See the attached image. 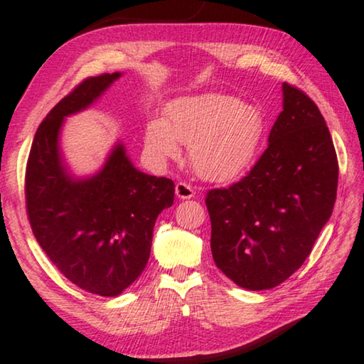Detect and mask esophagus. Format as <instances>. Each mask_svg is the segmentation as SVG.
<instances>
[{
    "instance_id": "obj_1",
    "label": "esophagus",
    "mask_w": 364,
    "mask_h": 364,
    "mask_svg": "<svg viewBox=\"0 0 364 364\" xmlns=\"http://www.w3.org/2000/svg\"><path fill=\"white\" fill-rule=\"evenodd\" d=\"M175 194L178 199H191V197H194L196 193H194V188L191 186V184L180 181L175 188Z\"/></svg>"
}]
</instances>
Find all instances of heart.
Returning <instances> with one entry per match:
<instances>
[{
  "mask_svg": "<svg viewBox=\"0 0 364 364\" xmlns=\"http://www.w3.org/2000/svg\"><path fill=\"white\" fill-rule=\"evenodd\" d=\"M264 132L263 112L254 104L223 93L183 96L165 107V119L146 123L144 141L151 157L168 162L189 146L194 171L208 181L241 175L255 159Z\"/></svg>",
  "mask_w": 364,
  "mask_h": 364,
  "instance_id": "obj_1",
  "label": "heart"
}]
</instances>
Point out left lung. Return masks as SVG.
<instances>
[{
    "label": "left lung",
    "instance_id": "8db88e82",
    "mask_svg": "<svg viewBox=\"0 0 364 364\" xmlns=\"http://www.w3.org/2000/svg\"><path fill=\"white\" fill-rule=\"evenodd\" d=\"M338 164L316 104L282 83L268 147L241 181L207 193L217 267L239 287L273 289L294 274L331 218Z\"/></svg>",
    "mask_w": 364,
    "mask_h": 364
}]
</instances>
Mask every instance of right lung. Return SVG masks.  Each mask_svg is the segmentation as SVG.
I'll return each instance as SVG.
<instances>
[{
  "instance_id": "obj_1",
  "label": "right lung",
  "mask_w": 364,
  "mask_h": 364,
  "mask_svg": "<svg viewBox=\"0 0 364 364\" xmlns=\"http://www.w3.org/2000/svg\"><path fill=\"white\" fill-rule=\"evenodd\" d=\"M120 77L86 78L53 107L35 133L26 173L40 247L67 279L102 297L120 295L139 278L159 213L175 199L173 181L138 170L120 141L93 175H73L65 164L59 143L65 117L93 106Z\"/></svg>"
}]
</instances>
